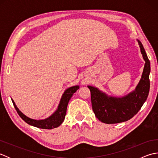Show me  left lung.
I'll return each instance as SVG.
<instances>
[{"label": "left lung", "instance_id": "left-lung-1", "mask_svg": "<svg viewBox=\"0 0 158 158\" xmlns=\"http://www.w3.org/2000/svg\"><path fill=\"white\" fill-rule=\"evenodd\" d=\"M137 41L145 64L141 79L133 92L117 98L109 96L94 87L88 86L91 92L93 111L97 118L103 123H117L130 119L139 112L149 95L150 61L141 42Z\"/></svg>", "mask_w": 158, "mask_h": 158}]
</instances>
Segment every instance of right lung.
I'll return each instance as SVG.
<instances>
[{
  "mask_svg": "<svg viewBox=\"0 0 158 158\" xmlns=\"http://www.w3.org/2000/svg\"><path fill=\"white\" fill-rule=\"evenodd\" d=\"M79 88V85H75V86L70 87V88L66 89L65 90V92H64V94H62L58 107L56 111L53 113L51 116L48 117V118H46L45 119H41V120L33 119L30 118V117H28L27 116H26L24 114L20 111L19 109L17 107L13 99H11V100L13 102V106H14L15 110L18 113V115L23 121H24L25 122L29 124V125L39 127V128L50 130V129L56 128V127L60 126L62 124V123L64 122L66 116V109H67V106H68V103L69 102V100L70 98H71L73 94L76 92L77 90Z\"/></svg>",
  "mask_w": 158,
  "mask_h": 158,
  "instance_id": "obj_1",
  "label": "right lung"
}]
</instances>
